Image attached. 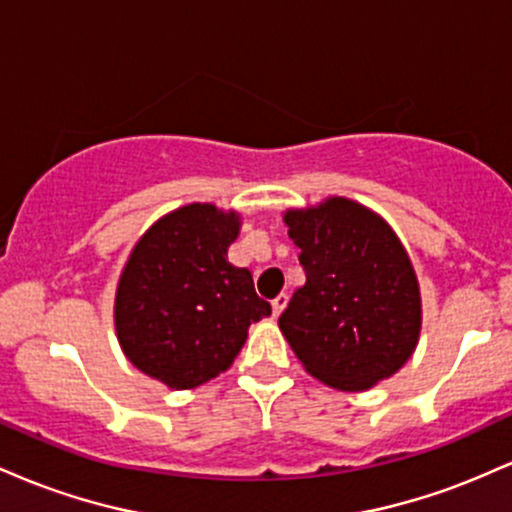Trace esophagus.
<instances>
[{
  "instance_id": "esophagus-1",
  "label": "esophagus",
  "mask_w": 512,
  "mask_h": 512,
  "mask_svg": "<svg viewBox=\"0 0 512 512\" xmlns=\"http://www.w3.org/2000/svg\"><path fill=\"white\" fill-rule=\"evenodd\" d=\"M286 303H289V296H286V293H279V296H276L274 301H272V310H274V315H281V310L286 308Z\"/></svg>"
}]
</instances>
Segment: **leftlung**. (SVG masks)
Masks as SVG:
<instances>
[{"instance_id": "obj_1", "label": "left lung", "mask_w": 512, "mask_h": 512, "mask_svg": "<svg viewBox=\"0 0 512 512\" xmlns=\"http://www.w3.org/2000/svg\"><path fill=\"white\" fill-rule=\"evenodd\" d=\"M305 284L279 327L310 375L361 392L395 375L421 330L419 281L392 228L344 197L284 214Z\"/></svg>"}]
</instances>
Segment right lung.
I'll use <instances>...</instances> for the list:
<instances>
[{
  "mask_svg": "<svg viewBox=\"0 0 512 512\" xmlns=\"http://www.w3.org/2000/svg\"><path fill=\"white\" fill-rule=\"evenodd\" d=\"M238 228L233 211L187 204L144 233L120 276L115 327L122 351L173 390L223 373L252 322L272 315L248 269L228 262Z\"/></svg>",
  "mask_w": 512,
  "mask_h": 512,
  "instance_id": "right-lung-1",
  "label": "right lung"
}]
</instances>
